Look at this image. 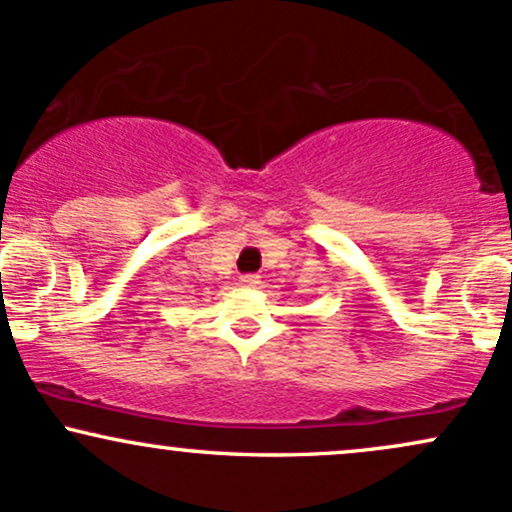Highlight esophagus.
<instances>
[{"label":"esophagus","instance_id":"34e87169","mask_svg":"<svg viewBox=\"0 0 512 512\" xmlns=\"http://www.w3.org/2000/svg\"><path fill=\"white\" fill-rule=\"evenodd\" d=\"M240 284L248 286V289H255V286L260 284V276H257V274H243V276H240Z\"/></svg>","mask_w":512,"mask_h":512}]
</instances>
